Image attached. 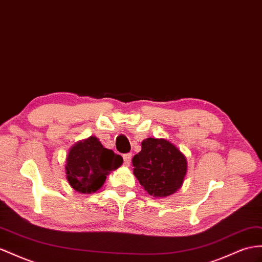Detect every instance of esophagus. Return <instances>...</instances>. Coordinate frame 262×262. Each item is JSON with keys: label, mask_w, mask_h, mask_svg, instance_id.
Here are the masks:
<instances>
[{"label": "esophagus", "mask_w": 262, "mask_h": 262, "mask_svg": "<svg viewBox=\"0 0 262 262\" xmlns=\"http://www.w3.org/2000/svg\"><path fill=\"white\" fill-rule=\"evenodd\" d=\"M123 158H124V164L126 166H129L130 165V160H132V154L130 152L125 154V155H123Z\"/></svg>", "instance_id": "1"}]
</instances>
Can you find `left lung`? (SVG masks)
<instances>
[{"instance_id":"1","label":"left lung","mask_w":262,"mask_h":262,"mask_svg":"<svg viewBox=\"0 0 262 262\" xmlns=\"http://www.w3.org/2000/svg\"><path fill=\"white\" fill-rule=\"evenodd\" d=\"M134 175L152 197L176 192L184 183L187 160L177 147L165 139L147 138L133 158Z\"/></svg>"}]
</instances>
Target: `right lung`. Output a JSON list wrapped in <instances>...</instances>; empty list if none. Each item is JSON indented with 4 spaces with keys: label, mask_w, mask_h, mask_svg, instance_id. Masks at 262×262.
I'll return each mask as SVG.
<instances>
[{
    "label": "right lung",
    "mask_w": 262,
    "mask_h": 262,
    "mask_svg": "<svg viewBox=\"0 0 262 262\" xmlns=\"http://www.w3.org/2000/svg\"><path fill=\"white\" fill-rule=\"evenodd\" d=\"M122 164V156L105 148L96 137L92 136L71 148L66 159V177L72 188L91 193L98 190L106 176Z\"/></svg>",
    "instance_id": "1"
}]
</instances>
